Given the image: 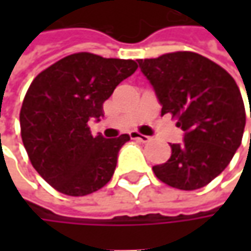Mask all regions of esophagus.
Returning <instances> with one entry per match:
<instances>
[{"label":"esophagus","mask_w":251,"mask_h":251,"mask_svg":"<svg viewBox=\"0 0 251 251\" xmlns=\"http://www.w3.org/2000/svg\"><path fill=\"white\" fill-rule=\"evenodd\" d=\"M130 135H131V138L138 140L141 141V142H150L151 141V137H148V135H142V134H140V132H135V131L130 132Z\"/></svg>","instance_id":"esophagus-1"}]
</instances>
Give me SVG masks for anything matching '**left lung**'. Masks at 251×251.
<instances>
[{"label": "left lung", "mask_w": 251, "mask_h": 251, "mask_svg": "<svg viewBox=\"0 0 251 251\" xmlns=\"http://www.w3.org/2000/svg\"><path fill=\"white\" fill-rule=\"evenodd\" d=\"M137 61L155 91L162 116L177 117V127L184 131L183 142L170 145V158L153 166V173L180 190L207 186L225 170L242 144L246 111L235 79L191 51Z\"/></svg>", "instance_id": "obj_1"}]
</instances>
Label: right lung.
I'll return each mask as SVG.
<instances>
[{
    "mask_svg": "<svg viewBox=\"0 0 251 251\" xmlns=\"http://www.w3.org/2000/svg\"><path fill=\"white\" fill-rule=\"evenodd\" d=\"M137 67L132 60L76 53L30 83L19 114L21 135L33 168L57 191L79 197L110 181L130 137H93L88 121H100L104 100Z\"/></svg>",
    "mask_w": 251,
    "mask_h": 251,
    "instance_id": "add662e5",
    "label": "right lung"
}]
</instances>
